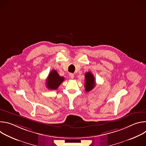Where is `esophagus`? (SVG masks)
Segmentation results:
<instances>
[{
	"label": "esophagus",
	"instance_id": "34e87169",
	"mask_svg": "<svg viewBox=\"0 0 146 146\" xmlns=\"http://www.w3.org/2000/svg\"><path fill=\"white\" fill-rule=\"evenodd\" d=\"M69 77H70V78L73 79V78H74V74H73V73H70V74H69Z\"/></svg>",
	"mask_w": 146,
	"mask_h": 146
}]
</instances>
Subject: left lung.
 <instances>
[{
	"instance_id": "obj_1",
	"label": "left lung",
	"mask_w": 146,
	"mask_h": 146,
	"mask_svg": "<svg viewBox=\"0 0 146 146\" xmlns=\"http://www.w3.org/2000/svg\"><path fill=\"white\" fill-rule=\"evenodd\" d=\"M95 87V80L94 75L91 72L85 74V90L86 92L91 91Z\"/></svg>"
}]
</instances>
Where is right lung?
Returning <instances> with one entry per match:
<instances>
[{"label":"right lung","mask_w":146,"mask_h":146,"mask_svg":"<svg viewBox=\"0 0 146 146\" xmlns=\"http://www.w3.org/2000/svg\"><path fill=\"white\" fill-rule=\"evenodd\" d=\"M64 77L60 76L55 70H52L48 74L46 81V86L49 90H56L64 81Z\"/></svg>","instance_id":"obj_1"}]
</instances>
